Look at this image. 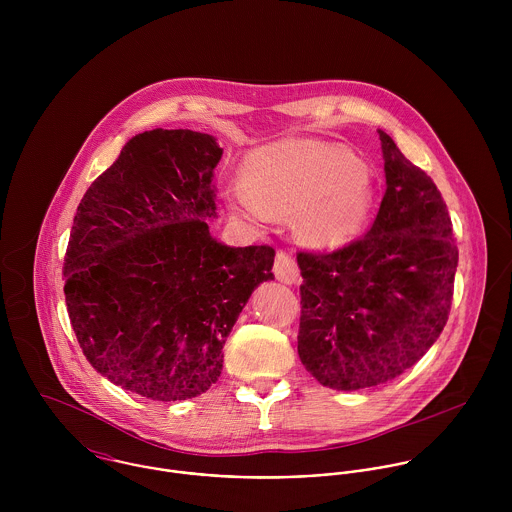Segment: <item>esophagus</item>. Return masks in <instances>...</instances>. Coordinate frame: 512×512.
I'll list each match as a JSON object with an SVG mask.
<instances>
[{
	"instance_id": "obj_1",
	"label": "esophagus",
	"mask_w": 512,
	"mask_h": 512,
	"mask_svg": "<svg viewBox=\"0 0 512 512\" xmlns=\"http://www.w3.org/2000/svg\"><path fill=\"white\" fill-rule=\"evenodd\" d=\"M274 274L280 282L284 284H295L299 278V270L297 264L293 260L292 254L288 252H278L276 254V262H274Z\"/></svg>"
}]
</instances>
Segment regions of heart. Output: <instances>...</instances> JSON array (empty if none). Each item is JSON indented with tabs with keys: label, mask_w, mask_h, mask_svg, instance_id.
Listing matches in <instances>:
<instances>
[{
	"label": "heart",
	"mask_w": 512,
	"mask_h": 512,
	"mask_svg": "<svg viewBox=\"0 0 512 512\" xmlns=\"http://www.w3.org/2000/svg\"><path fill=\"white\" fill-rule=\"evenodd\" d=\"M242 185L226 199L236 217L262 224L295 215L299 238L323 250L355 238L372 207L365 165L349 149L315 140L256 149L244 161Z\"/></svg>",
	"instance_id": "obj_1"
}]
</instances>
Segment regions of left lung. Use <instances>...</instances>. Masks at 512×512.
<instances>
[{
  "label": "left lung",
  "mask_w": 512,
  "mask_h": 512,
  "mask_svg": "<svg viewBox=\"0 0 512 512\" xmlns=\"http://www.w3.org/2000/svg\"><path fill=\"white\" fill-rule=\"evenodd\" d=\"M386 191L365 234L333 252L299 250L297 353L327 388L382 386L438 341L457 244L436 183L378 130Z\"/></svg>",
  "instance_id": "left-lung-1"
}]
</instances>
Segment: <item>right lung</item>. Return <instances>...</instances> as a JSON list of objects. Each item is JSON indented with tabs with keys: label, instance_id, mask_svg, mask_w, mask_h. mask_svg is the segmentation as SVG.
<instances>
[{
	"label": "right lung",
	"instance_id": "obj_1",
	"mask_svg": "<svg viewBox=\"0 0 512 512\" xmlns=\"http://www.w3.org/2000/svg\"><path fill=\"white\" fill-rule=\"evenodd\" d=\"M220 155L209 134H138L74 215L63 276L76 341L102 376L149 400L207 392L250 293L274 278L272 246L211 236Z\"/></svg>",
	"mask_w": 512,
	"mask_h": 512
}]
</instances>
